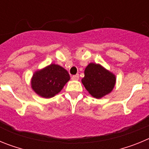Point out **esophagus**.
<instances>
[{
    "label": "esophagus",
    "instance_id": "obj_1",
    "mask_svg": "<svg viewBox=\"0 0 149 149\" xmlns=\"http://www.w3.org/2000/svg\"><path fill=\"white\" fill-rule=\"evenodd\" d=\"M79 79V74H75V75H73L72 77V80L73 81H77Z\"/></svg>",
    "mask_w": 149,
    "mask_h": 149
}]
</instances>
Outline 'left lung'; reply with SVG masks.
I'll use <instances>...</instances> for the list:
<instances>
[{
    "label": "left lung",
    "mask_w": 149,
    "mask_h": 149,
    "mask_svg": "<svg viewBox=\"0 0 149 149\" xmlns=\"http://www.w3.org/2000/svg\"><path fill=\"white\" fill-rule=\"evenodd\" d=\"M82 83L94 98H101L113 90L116 84V77L101 65L89 63L84 71Z\"/></svg>",
    "instance_id": "obj_1"
}]
</instances>
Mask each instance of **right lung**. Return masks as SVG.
<instances>
[{"label": "right lung", "mask_w": 149, "mask_h": 149, "mask_svg": "<svg viewBox=\"0 0 149 149\" xmlns=\"http://www.w3.org/2000/svg\"><path fill=\"white\" fill-rule=\"evenodd\" d=\"M69 79L70 76L65 68L51 64L34 74L31 85L38 95L48 98L60 93Z\"/></svg>", "instance_id": "add662e5"}]
</instances>
